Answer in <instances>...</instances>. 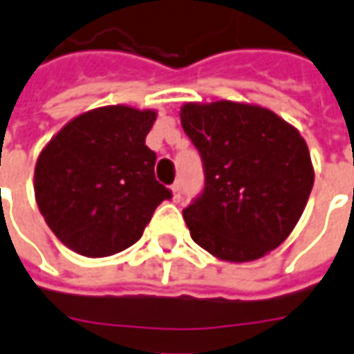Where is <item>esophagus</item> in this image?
<instances>
[{
    "instance_id": "34e87169",
    "label": "esophagus",
    "mask_w": 354,
    "mask_h": 354,
    "mask_svg": "<svg viewBox=\"0 0 354 354\" xmlns=\"http://www.w3.org/2000/svg\"><path fill=\"white\" fill-rule=\"evenodd\" d=\"M170 189H172V199L180 201V197H182V187H180V184H174Z\"/></svg>"
}]
</instances>
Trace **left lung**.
Instances as JSON below:
<instances>
[{
  "instance_id": "8db88e82",
  "label": "left lung",
  "mask_w": 354,
  "mask_h": 354,
  "mask_svg": "<svg viewBox=\"0 0 354 354\" xmlns=\"http://www.w3.org/2000/svg\"><path fill=\"white\" fill-rule=\"evenodd\" d=\"M180 120L205 167L201 197L184 211L195 243L228 263L281 245L315 184L297 128L270 109L228 100L184 103Z\"/></svg>"
}]
</instances>
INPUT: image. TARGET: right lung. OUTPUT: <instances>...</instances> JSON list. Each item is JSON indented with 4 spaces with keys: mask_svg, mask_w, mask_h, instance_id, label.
Here are the masks:
<instances>
[{
    "mask_svg": "<svg viewBox=\"0 0 354 354\" xmlns=\"http://www.w3.org/2000/svg\"><path fill=\"white\" fill-rule=\"evenodd\" d=\"M155 120L153 109H90L68 120L38 155V209L74 253L100 259L134 245L170 197L155 180L157 155L145 145Z\"/></svg>",
    "mask_w": 354,
    "mask_h": 354,
    "instance_id": "add662e5",
    "label": "right lung"
}]
</instances>
